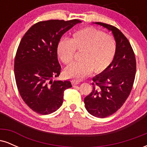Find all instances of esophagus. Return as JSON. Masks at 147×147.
<instances>
[{
  "label": "esophagus",
  "instance_id": "esophagus-1",
  "mask_svg": "<svg viewBox=\"0 0 147 147\" xmlns=\"http://www.w3.org/2000/svg\"><path fill=\"white\" fill-rule=\"evenodd\" d=\"M79 84H80V82H79V81H75V80L72 81V85L73 86H75L76 85H78Z\"/></svg>",
  "mask_w": 147,
  "mask_h": 147
}]
</instances>
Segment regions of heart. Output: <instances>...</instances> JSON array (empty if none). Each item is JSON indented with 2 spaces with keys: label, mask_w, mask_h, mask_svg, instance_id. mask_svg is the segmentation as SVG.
Instances as JSON below:
<instances>
[{
  "label": "heart",
  "mask_w": 147,
  "mask_h": 147,
  "mask_svg": "<svg viewBox=\"0 0 147 147\" xmlns=\"http://www.w3.org/2000/svg\"><path fill=\"white\" fill-rule=\"evenodd\" d=\"M76 49L83 50L81 61L74 62L66 67L65 77L75 80H82L92 72L106 70L113 61L117 52V43L113 37L106 35L94 28L78 30L72 38L64 37L59 42L57 52L64 63L72 61Z\"/></svg>",
  "instance_id": "heart-1"
}]
</instances>
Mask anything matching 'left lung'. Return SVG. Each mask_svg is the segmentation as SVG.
Here are the masks:
<instances>
[{
  "instance_id": "obj_1",
  "label": "left lung",
  "mask_w": 147,
  "mask_h": 147,
  "mask_svg": "<svg viewBox=\"0 0 147 147\" xmlns=\"http://www.w3.org/2000/svg\"><path fill=\"white\" fill-rule=\"evenodd\" d=\"M95 24L112 32L117 43V52L112 63L92 78V91L84 99L89 113L104 118L120 109L130 95L136 77V61L132 47L120 30L100 22Z\"/></svg>"
}]
</instances>
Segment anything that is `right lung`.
<instances>
[{
  "label": "right lung",
  "instance_id": "add662e5",
  "mask_svg": "<svg viewBox=\"0 0 147 147\" xmlns=\"http://www.w3.org/2000/svg\"><path fill=\"white\" fill-rule=\"evenodd\" d=\"M79 20H49L33 25L22 38L14 61L18 92L32 110L41 115L56 111L63 104V92L72 87L70 81L55 80L61 65L57 45L64 33Z\"/></svg>",
  "mask_w": 147,
  "mask_h": 147
}]
</instances>
